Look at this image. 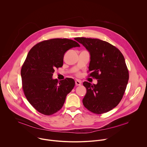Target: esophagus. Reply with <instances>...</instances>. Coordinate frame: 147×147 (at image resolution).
Segmentation results:
<instances>
[{
	"label": "esophagus",
	"mask_w": 147,
	"mask_h": 147,
	"mask_svg": "<svg viewBox=\"0 0 147 147\" xmlns=\"http://www.w3.org/2000/svg\"><path fill=\"white\" fill-rule=\"evenodd\" d=\"M75 83H76V85L77 86H81V81H80V80H76L75 81Z\"/></svg>",
	"instance_id": "obj_1"
}]
</instances>
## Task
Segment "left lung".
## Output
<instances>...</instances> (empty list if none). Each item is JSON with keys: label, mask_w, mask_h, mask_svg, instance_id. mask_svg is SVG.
Here are the masks:
<instances>
[{"label": "left lung", "mask_w": 147, "mask_h": 147, "mask_svg": "<svg viewBox=\"0 0 147 147\" xmlns=\"http://www.w3.org/2000/svg\"><path fill=\"white\" fill-rule=\"evenodd\" d=\"M74 39L90 53L88 76L98 80L97 84L83 82L87 89L84 106L95 114L109 112L119 103L127 87L129 74L124 57L108 42L84 37Z\"/></svg>", "instance_id": "obj_1"}]
</instances>
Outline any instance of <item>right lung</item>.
Here are the masks:
<instances>
[{
    "mask_svg": "<svg viewBox=\"0 0 147 147\" xmlns=\"http://www.w3.org/2000/svg\"><path fill=\"white\" fill-rule=\"evenodd\" d=\"M78 47L75 40L54 38L38 43L29 51L21 70L22 88L28 101L39 113L52 115L63 106L75 81L71 78L58 81L52 76L56 68L62 67L65 52Z\"/></svg>",
    "mask_w": 147,
    "mask_h": 147,
    "instance_id": "add662e5",
    "label": "right lung"
}]
</instances>
